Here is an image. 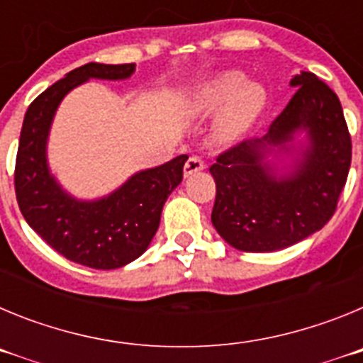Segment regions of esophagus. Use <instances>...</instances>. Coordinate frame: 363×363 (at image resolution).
<instances>
[{"mask_svg": "<svg viewBox=\"0 0 363 363\" xmlns=\"http://www.w3.org/2000/svg\"><path fill=\"white\" fill-rule=\"evenodd\" d=\"M201 169H205V162L200 158V156H196V154H192L191 158L185 162V167H184V174L185 176H191L192 172H198L201 171Z\"/></svg>", "mask_w": 363, "mask_h": 363, "instance_id": "34e87169", "label": "esophagus"}]
</instances>
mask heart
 <instances>
[{"instance_id": "obj_1", "label": "heart", "mask_w": 363, "mask_h": 363, "mask_svg": "<svg viewBox=\"0 0 363 363\" xmlns=\"http://www.w3.org/2000/svg\"><path fill=\"white\" fill-rule=\"evenodd\" d=\"M265 104L264 89L256 83H243L240 72H223L200 86L192 108L196 112H214L220 108L216 120V136L234 140L258 118Z\"/></svg>"}]
</instances>
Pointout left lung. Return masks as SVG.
<instances>
[{"instance_id":"obj_1","label":"left lung","mask_w":363,"mask_h":363,"mask_svg":"<svg viewBox=\"0 0 363 363\" xmlns=\"http://www.w3.org/2000/svg\"><path fill=\"white\" fill-rule=\"evenodd\" d=\"M291 85L296 91L267 134L229 147L209 169L216 182L211 220L240 251H278L320 230L347 182L352 145L338 96L313 72ZM296 128L310 130L311 147L295 174L277 182L261 165L263 150L289 141Z\"/></svg>"}]
</instances>
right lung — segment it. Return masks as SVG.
I'll list each match as a JSON object with an SVG mask.
<instances>
[{
	"instance_id": "1",
	"label": "right lung",
	"mask_w": 363,
	"mask_h": 363,
	"mask_svg": "<svg viewBox=\"0 0 363 363\" xmlns=\"http://www.w3.org/2000/svg\"><path fill=\"white\" fill-rule=\"evenodd\" d=\"M134 63H86L41 92L27 108L14 169L19 211L28 225L62 256L92 269H118L143 255L160 225L165 200L184 178L187 154L134 174L99 201H76L47 169L45 143L63 96L89 78L121 79Z\"/></svg>"
}]
</instances>
